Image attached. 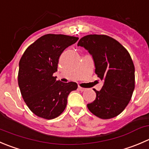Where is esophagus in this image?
<instances>
[{"instance_id":"34e87169","label":"esophagus","mask_w":149,"mask_h":149,"mask_svg":"<svg viewBox=\"0 0 149 149\" xmlns=\"http://www.w3.org/2000/svg\"><path fill=\"white\" fill-rule=\"evenodd\" d=\"M78 89H79V90L81 91V92H84V91H85V90H86V89H85V88H83V87H81V86H79H79H78Z\"/></svg>"}]
</instances>
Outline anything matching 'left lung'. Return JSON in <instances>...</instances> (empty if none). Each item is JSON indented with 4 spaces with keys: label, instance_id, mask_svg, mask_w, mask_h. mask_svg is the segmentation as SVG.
<instances>
[{
    "label": "left lung",
    "instance_id": "obj_1",
    "mask_svg": "<svg viewBox=\"0 0 149 149\" xmlns=\"http://www.w3.org/2000/svg\"><path fill=\"white\" fill-rule=\"evenodd\" d=\"M78 46L92 56L95 73L103 81L96 98L88 109L102 119L113 118L125 110L135 89V66L127 50L116 40L105 35H88Z\"/></svg>",
    "mask_w": 149,
    "mask_h": 149
}]
</instances>
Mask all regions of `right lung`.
<instances>
[{"label":"right lung","mask_w":149,"mask_h":149,"mask_svg":"<svg viewBox=\"0 0 149 149\" xmlns=\"http://www.w3.org/2000/svg\"><path fill=\"white\" fill-rule=\"evenodd\" d=\"M79 38L62 34H47L29 46L19 63L18 84L24 101L36 116L52 119L67 105V98L76 90V82L56 80L60 56Z\"/></svg>","instance_id":"right-lung-1"}]
</instances>
